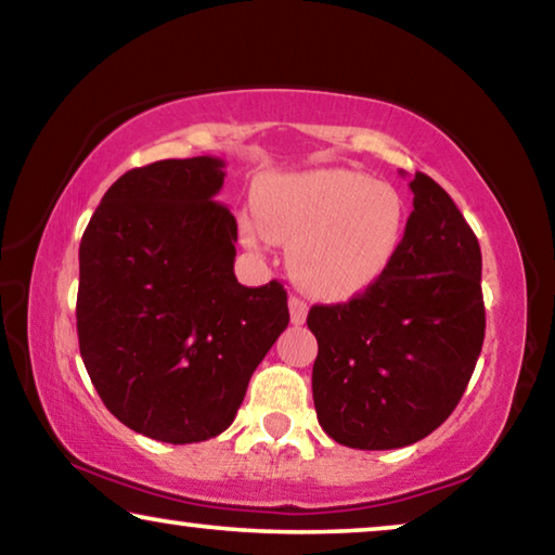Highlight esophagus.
<instances>
[{"mask_svg":"<svg viewBox=\"0 0 555 555\" xmlns=\"http://www.w3.org/2000/svg\"><path fill=\"white\" fill-rule=\"evenodd\" d=\"M288 314H292V324L307 322V314H309L307 301L299 299V296H288Z\"/></svg>","mask_w":555,"mask_h":555,"instance_id":"34e87169","label":"esophagus"}]
</instances>
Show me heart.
Here are the masks:
<instances>
[{"label": "heart", "instance_id": "1", "mask_svg": "<svg viewBox=\"0 0 555 555\" xmlns=\"http://www.w3.org/2000/svg\"><path fill=\"white\" fill-rule=\"evenodd\" d=\"M254 218H241V238L263 236L288 246V269L319 296H352L387 274L408 229V203L392 185L347 168L271 178L256 193Z\"/></svg>", "mask_w": 555, "mask_h": 555}]
</instances>
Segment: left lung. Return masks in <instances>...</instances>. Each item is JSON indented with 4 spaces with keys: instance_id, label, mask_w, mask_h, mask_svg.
Wrapping results in <instances>:
<instances>
[{
    "instance_id": "8db88e82",
    "label": "left lung",
    "mask_w": 555,
    "mask_h": 555,
    "mask_svg": "<svg viewBox=\"0 0 555 555\" xmlns=\"http://www.w3.org/2000/svg\"><path fill=\"white\" fill-rule=\"evenodd\" d=\"M400 254L347 304L311 307V392L322 430L357 450H395L437 430L463 397L486 337L480 244L430 176L410 181Z\"/></svg>"
}]
</instances>
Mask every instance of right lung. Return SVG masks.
<instances>
[{"instance_id":"add662e5","label":"right lung","mask_w":555,"mask_h":555,"mask_svg":"<svg viewBox=\"0 0 555 555\" xmlns=\"http://www.w3.org/2000/svg\"><path fill=\"white\" fill-rule=\"evenodd\" d=\"M223 160H158L120 176L80 241L77 337L105 408L160 442L221 435L288 324L279 281L238 284Z\"/></svg>"}]
</instances>
